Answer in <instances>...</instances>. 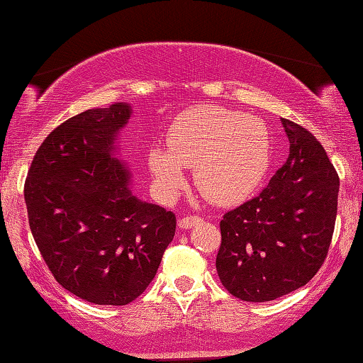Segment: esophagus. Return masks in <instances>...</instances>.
Masks as SVG:
<instances>
[{
  "mask_svg": "<svg viewBox=\"0 0 363 363\" xmlns=\"http://www.w3.org/2000/svg\"><path fill=\"white\" fill-rule=\"evenodd\" d=\"M200 220H201V218H199V216H186V218L179 219V227L181 229H190L194 224H199Z\"/></svg>",
  "mask_w": 363,
  "mask_h": 363,
  "instance_id": "1",
  "label": "esophagus"
}]
</instances>
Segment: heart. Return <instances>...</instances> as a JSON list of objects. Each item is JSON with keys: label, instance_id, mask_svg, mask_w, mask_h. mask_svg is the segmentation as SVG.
<instances>
[{"label": "heart", "instance_id": "heart-1", "mask_svg": "<svg viewBox=\"0 0 363 363\" xmlns=\"http://www.w3.org/2000/svg\"><path fill=\"white\" fill-rule=\"evenodd\" d=\"M167 144L147 153L160 192L176 195L195 168L200 192L213 203L235 205L261 186L270 167V139L261 121L220 107H199L169 126Z\"/></svg>", "mask_w": 363, "mask_h": 363}]
</instances>
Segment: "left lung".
<instances>
[{"label":"left lung","instance_id":"1","mask_svg":"<svg viewBox=\"0 0 363 363\" xmlns=\"http://www.w3.org/2000/svg\"><path fill=\"white\" fill-rule=\"evenodd\" d=\"M290 155L262 192L224 214L216 256L233 296L264 303L304 286L322 267L335 230L340 177L315 136L281 118Z\"/></svg>","mask_w":363,"mask_h":363}]
</instances>
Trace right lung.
Segmentation results:
<instances>
[{
  "label": "right lung",
  "instance_id": "1",
  "mask_svg": "<svg viewBox=\"0 0 363 363\" xmlns=\"http://www.w3.org/2000/svg\"><path fill=\"white\" fill-rule=\"evenodd\" d=\"M131 106L72 116L43 140L23 196L46 266L67 291L99 306H126L155 277L176 232L173 211L139 200L115 157Z\"/></svg>",
  "mask_w": 363,
  "mask_h": 363
}]
</instances>
